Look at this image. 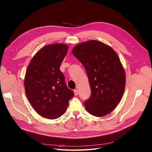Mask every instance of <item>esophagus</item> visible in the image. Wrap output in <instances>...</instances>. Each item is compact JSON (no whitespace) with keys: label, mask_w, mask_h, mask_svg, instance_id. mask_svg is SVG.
<instances>
[{"label":"esophagus","mask_w":152,"mask_h":152,"mask_svg":"<svg viewBox=\"0 0 152 152\" xmlns=\"http://www.w3.org/2000/svg\"><path fill=\"white\" fill-rule=\"evenodd\" d=\"M74 93H75V95H77L79 94V92H78V90L77 89H75L74 91Z\"/></svg>","instance_id":"obj_1"}]
</instances>
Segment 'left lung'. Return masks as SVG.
I'll list each match as a JSON object with an SVG mask.
<instances>
[{"label":"left lung","mask_w":152,"mask_h":152,"mask_svg":"<svg viewBox=\"0 0 152 152\" xmlns=\"http://www.w3.org/2000/svg\"><path fill=\"white\" fill-rule=\"evenodd\" d=\"M72 53L81 62L88 76L92 93L84 102L86 110L97 117L110 113L120 102L126 86L125 71L118 54L96 40L76 45Z\"/></svg>","instance_id":"obj_1"}]
</instances>
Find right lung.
<instances>
[{
  "instance_id": "obj_1",
  "label": "right lung",
  "mask_w": 152,
  "mask_h": 152,
  "mask_svg": "<svg viewBox=\"0 0 152 152\" xmlns=\"http://www.w3.org/2000/svg\"><path fill=\"white\" fill-rule=\"evenodd\" d=\"M68 50L65 44L45 45L34 55L27 68L24 81L26 97L36 112L47 119L63 115L74 96L60 70Z\"/></svg>"
}]
</instances>
